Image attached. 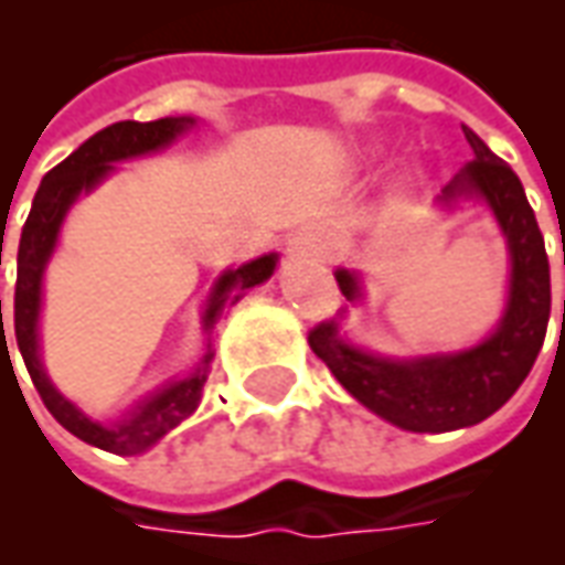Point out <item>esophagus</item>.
Instances as JSON below:
<instances>
[{
  "instance_id": "obj_1",
  "label": "esophagus",
  "mask_w": 565,
  "mask_h": 565,
  "mask_svg": "<svg viewBox=\"0 0 565 565\" xmlns=\"http://www.w3.org/2000/svg\"><path fill=\"white\" fill-rule=\"evenodd\" d=\"M290 254L296 257H323L327 254V245H323V238L315 233H299L290 242Z\"/></svg>"
}]
</instances>
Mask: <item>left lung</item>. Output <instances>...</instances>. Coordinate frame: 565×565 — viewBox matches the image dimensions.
I'll use <instances>...</instances> for the list:
<instances>
[{
	"label": "left lung",
	"mask_w": 565,
	"mask_h": 565,
	"mask_svg": "<svg viewBox=\"0 0 565 565\" xmlns=\"http://www.w3.org/2000/svg\"><path fill=\"white\" fill-rule=\"evenodd\" d=\"M462 132L472 145L475 160L466 162V169L441 190V199L450 202L469 193L484 196L509 238L511 294L497 332L472 351L417 360H391L360 351L339 339L335 320H320L308 332L311 351L330 366L344 391L369 412L412 433H448L481 424L499 412L530 375L545 344L551 318V266L545 238L526 202L521 178L472 129L462 127ZM335 281L351 302L360 296L351 271L339 269Z\"/></svg>",
	"instance_id": "1"
}]
</instances>
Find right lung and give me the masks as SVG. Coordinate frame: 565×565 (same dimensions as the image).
<instances>
[{
    "label": "right lung",
    "instance_id": "1",
    "mask_svg": "<svg viewBox=\"0 0 565 565\" xmlns=\"http://www.w3.org/2000/svg\"><path fill=\"white\" fill-rule=\"evenodd\" d=\"M193 120L190 117H160L150 124H139V120H120L111 127L99 129L96 136L84 141L75 153H68L66 160L54 166L51 172L44 174L42 184L35 190L32 199L30 217L23 223L18 247V287H14V335H18V348L26 372H30L35 391L42 396L44 408L56 417V424H63L87 445L111 450L120 457L129 454H141L148 450L153 441H160L169 429L181 424L184 417L196 412L199 399H202V384H205V366H209L211 354H205L202 366L186 375V379L174 381L166 391L153 393L148 403H141L127 420H117L111 426H103L90 420V417L78 412L75 405L63 399L54 391V384L47 381L39 360V306H42V271L44 263L51 257V250L56 245V233L60 223L66 217L68 205L87 193L93 186L103 181L105 174L111 172L117 160H129V157H141L150 150L166 148L169 141L184 132ZM2 254V245H0ZM275 269V254L269 257L250 259L238 269L221 275V281L214 284L211 294L209 311H205V330H211L217 320L226 315V308L235 306L247 287H257L271 275ZM0 330H2V299H0ZM6 339V330H2ZM8 354V348H6ZM11 363V360H8ZM14 372V366H11Z\"/></svg>",
    "mask_w": 565,
    "mask_h": 565
}]
</instances>
